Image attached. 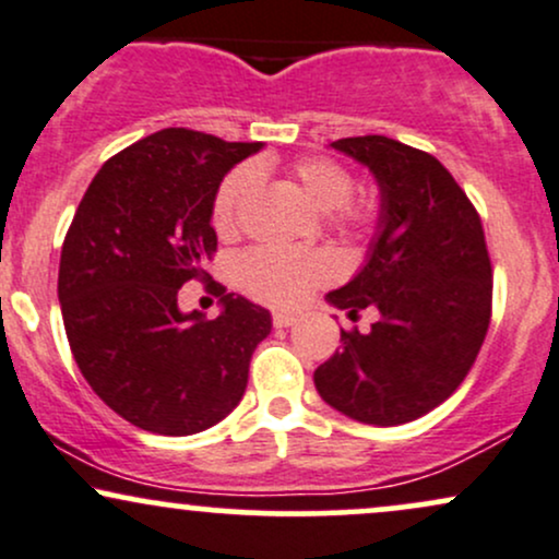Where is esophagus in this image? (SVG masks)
<instances>
[{
    "label": "esophagus",
    "instance_id": "1",
    "mask_svg": "<svg viewBox=\"0 0 559 559\" xmlns=\"http://www.w3.org/2000/svg\"><path fill=\"white\" fill-rule=\"evenodd\" d=\"M294 323H297V316H294V312H284V310L273 312L275 329H288V325H294Z\"/></svg>",
    "mask_w": 559,
    "mask_h": 559
}]
</instances>
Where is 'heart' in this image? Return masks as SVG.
<instances>
[{
	"label": "heart",
	"instance_id": "heart-1",
	"mask_svg": "<svg viewBox=\"0 0 559 559\" xmlns=\"http://www.w3.org/2000/svg\"><path fill=\"white\" fill-rule=\"evenodd\" d=\"M292 176L318 210L329 213V223L349 236L370 234L381 221V204L373 197L352 194L355 178L333 157H301L292 165ZM258 165L243 163L223 178L213 197V226L221 236L236 234L243 210L258 194ZM338 265L325 249L288 252L278 247H252L236 260V281L249 297L267 305H294L336 275Z\"/></svg>",
	"mask_w": 559,
	"mask_h": 559
}]
</instances>
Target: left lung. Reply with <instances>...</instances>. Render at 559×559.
Listing matches in <instances>:
<instances>
[{
    "mask_svg": "<svg viewBox=\"0 0 559 559\" xmlns=\"http://www.w3.org/2000/svg\"><path fill=\"white\" fill-rule=\"evenodd\" d=\"M381 186L368 265L329 294L368 333L342 331V349L316 370V389L349 418L400 426L454 394L491 323V258L478 210L428 152L386 136L338 139Z\"/></svg>",
    "mask_w": 559,
    "mask_h": 559,
    "instance_id": "8db88e82",
    "label": "left lung"
}]
</instances>
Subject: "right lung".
Masks as SVG:
<instances>
[{"label": "right lung", "instance_id": "add662e5", "mask_svg": "<svg viewBox=\"0 0 559 559\" xmlns=\"http://www.w3.org/2000/svg\"><path fill=\"white\" fill-rule=\"evenodd\" d=\"M258 150L189 128L152 133L102 165L62 241L57 297L70 352L94 394L150 433L189 436L226 418L271 333L265 307L215 281V320L178 310V288L210 278L217 186Z\"/></svg>", "mask_w": 559, "mask_h": 559}]
</instances>
